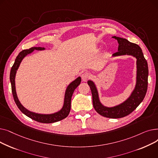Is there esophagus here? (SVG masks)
<instances>
[{
  "label": "esophagus",
  "instance_id": "esophagus-1",
  "mask_svg": "<svg viewBox=\"0 0 158 158\" xmlns=\"http://www.w3.org/2000/svg\"><path fill=\"white\" fill-rule=\"evenodd\" d=\"M81 77H82V80L86 81H87L88 79H89V77H90V74H89V73H88V72H84V73H82Z\"/></svg>",
  "mask_w": 158,
  "mask_h": 158
}]
</instances>
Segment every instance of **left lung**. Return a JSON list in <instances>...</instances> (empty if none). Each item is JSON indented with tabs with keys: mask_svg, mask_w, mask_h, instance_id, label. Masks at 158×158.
I'll return each mask as SVG.
<instances>
[{
	"mask_svg": "<svg viewBox=\"0 0 158 158\" xmlns=\"http://www.w3.org/2000/svg\"><path fill=\"white\" fill-rule=\"evenodd\" d=\"M113 38L117 40L119 44L118 52L114 53L113 56L131 55L136 58L137 76L135 89L124 102L117 106L107 107L104 106L99 101L97 89L94 82L88 81V85L92 91L93 105L95 111L104 117L120 118L131 113L143 101L147 91L148 69L142 50L138 45L131 43L125 38L117 36H113Z\"/></svg>",
	"mask_w": 158,
	"mask_h": 158,
	"instance_id": "obj_1",
	"label": "left lung"
}]
</instances>
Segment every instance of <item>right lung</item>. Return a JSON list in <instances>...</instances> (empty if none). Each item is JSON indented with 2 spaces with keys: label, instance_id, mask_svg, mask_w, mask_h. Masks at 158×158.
<instances>
[{
  "label": "right lung",
  "instance_id": "right-lung-1",
  "mask_svg": "<svg viewBox=\"0 0 158 158\" xmlns=\"http://www.w3.org/2000/svg\"><path fill=\"white\" fill-rule=\"evenodd\" d=\"M44 47H31L29 49L23 50L21 51L17 57H16L15 63L11 67V72H10V81L11 84V90L12 94L14 98V101L18 106L19 110L28 117L34 120L36 122L44 123H54L58 121H60L66 117H67L69 115L70 107H71V98L74 92L75 89H76L81 83V79L80 77H77L76 80L72 82L69 85V86L66 88L65 95H64V104L62 107V109L56 113L51 114H38L33 112H31L26 110L25 107L20 104V101H19L17 95H16V89H15V75L16 73V70L19 69V65L23 60V58L27 56V54L31 53L35 50L37 51H42L44 50Z\"/></svg>",
  "mask_w": 158,
  "mask_h": 158
}]
</instances>
